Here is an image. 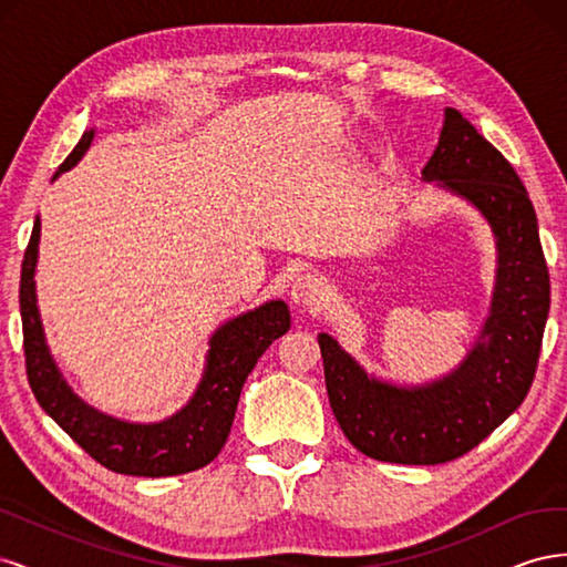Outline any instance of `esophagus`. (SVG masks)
<instances>
[{"mask_svg": "<svg viewBox=\"0 0 567 567\" xmlns=\"http://www.w3.org/2000/svg\"><path fill=\"white\" fill-rule=\"evenodd\" d=\"M323 296L326 286L317 274H302V277H298L293 286H290V298H293V302L302 307V310H312V307L321 305Z\"/></svg>", "mask_w": 567, "mask_h": 567, "instance_id": "obj_1", "label": "esophagus"}]
</instances>
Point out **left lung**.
Returning a JSON list of instances; mask_svg holds the SVG:
<instances>
[{
	"label": "left lung",
	"mask_w": 567,
	"mask_h": 567,
	"mask_svg": "<svg viewBox=\"0 0 567 567\" xmlns=\"http://www.w3.org/2000/svg\"><path fill=\"white\" fill-rule=\"evenodd\" d=\"M480 210L496 238L489 317L466 359L440 381L392 385L373 379L329 333H319L329 402L362 454L435 466L477 447L516 411L535 381L551 302L537 215L513 165L456 109L421 169Z\"/></svg>",
	"instance_id": "obj_1"
}]
</instances>
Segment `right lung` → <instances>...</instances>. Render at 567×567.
<instances>
[{"label": "right lung", "instance_id": "1", "mask_svg": "<svg viewBox=\"0 0 567 567\" xmlns=\"http://www.w3.org/2000/svg\"><path fill=\"white\" fill-rule=\"evenodd\" d=\"M94 132H84L54 179L71 169L90 148ZM40 246V217L32 227L21 267V321L25 371L40 406L80 447L109 471L165 477L198 471L221 452L229 437L241 388L257 359L290 329L284 300H269L255 310L225 321L210 338L203 379L177 414L158 423H130L104 414L65 383L47 348L35 296V267Z\"/></svg>", "mask_w": 567, "mask_h": 567}]
</instances>
